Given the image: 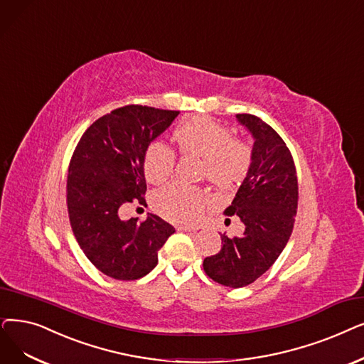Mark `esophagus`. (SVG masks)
Instances as JSON below:
<instances>
[{
	"label": "esophagus",
	"mask_w": 364,
	"mask_h": 364,
	"mask_svg": "<svg viewBox=\"0 0 364 364\" xmlns=\"http://www.w3.org/2000/svg\"><path fill=\"white\" fill-rule=\"evenodd\" d=\"M177 230H180V232H195L196 229L191 228V226H177Z\"/></svg>",
	"instance_id": "obj_1"
}]
</instances>
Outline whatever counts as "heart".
Returning <instances> with one entry per match:
<instances>
[{
  "instance_id": "heart-1",
  "label": "heart",
  "mask_w": 364,
  "mask_h": 364,
  "mask_svg": "<svg viewBox=\"0 0 364 364\" xmlns=\"http://www.w3.org/2000/svg\"><path fill=\"white\" fill-rule=\"evenodd\" d=\"M173 141L183 154L196 156L203 162L202 173L211 183L229 187L244 180L251 164V150L232 132L208 116H196L183 122L173 131ZM176 157L162 143H151L144 153L147 181L161 184L173 171ZM210 199L192 186L172 183L153 196V207L173 223L193 225L207 208Z\"/></svg>"
}]
</instances>
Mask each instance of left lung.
<instances>
[{
	"mask_svg": "<svg viewBox=\"0 0 364 364\" xmlns=\"http://www.w3.org/2000/svg\"><path fill=\"white\" fill-rule=\"evenodd\" d=\"M252 141L251 164L226 214H236L245 230L238 238L221 236V250L203 260V271L230 289L262 277L286 248L297 208V177L282 138L252 114H236Z\"/></svg>",
	"mask_w": 364,
	"mask_h": 364,
	"instance_id": "obj_1",
	"label": "left lung"
}]
</instances>
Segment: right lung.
Listing matches in <instances>:
<instances>
[{
    "mask_svg": "<svg viewBox=\"0 0 364 364\" xmlns=\"http://www.w3.org/2000/svg\"><path fill=\"white\" fill-rule=\"evenodd\" d=\"M178 112L126 105L89 126L78 141L68 169L67 203L78 245L95 267L109 278H143L157 264V251L176 232L149 214L122 220L124 203L146 202L144 153Z\"/></svg>",
    "mask_w": 364,
    "mask_h": 364,
    "instance_id": "1",
    "label": "right lung"
}]
</instances>
